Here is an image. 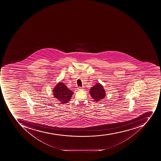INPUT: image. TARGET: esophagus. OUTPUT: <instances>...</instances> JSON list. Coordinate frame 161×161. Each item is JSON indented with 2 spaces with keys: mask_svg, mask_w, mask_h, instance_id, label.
I'll use <instances>...</instances> for the list:
<instances>
[{
  "mask_svg": "<svg viewBox=\"0 0 161 161\" xmlns=\"http://www.w3.org/2000/svg\"><path fill=\"white\" fill-rule=\"evenodd\" d=\"M84 87H80V86H79V87H77V90H83L84 89Z\"/></svg>",
  "mask_w": 161,
  "mask_h": 161,
  "instance_id": "esophagus-1",
  "label": "esophagus"
}]
</instances>
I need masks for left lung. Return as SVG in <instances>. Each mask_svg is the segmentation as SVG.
I'll return each instance as SVG.
<instances>
[{
  "mask_svg": "<svg viewBox=\"0 0 161 161\" xmlns=\"http://www.w3.org/2000/svg\"><path fill=\"white\" fill-rule=\"evenodd\" d=\"M90 95L95 101L99 102L104 99L106 96L105 90L102 85L101 84H96L91 87L90 91Z\"/></svg>",
  "mask_w": 161,
  "mask_h": 161,
  "instance_id": "left-lung-1",
  "label": "left lung"
}]
</instances>
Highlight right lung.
<instances>
[{"label":"right lung","instance_id":"obj_1","mask_svg":"<svg viewBox=\"0 0 161 161\" xmlns=\"http://www.w3.org/2000/svg\"><path fill=\"white\" fill-rule=\"evenodd\" d=\"M55 98L58 99L60 104H66L71 99L74 92L69 90L63 82H59L53 90Z\"/></svg>","mask_w":161,"mask_h":161}]
</instances>
